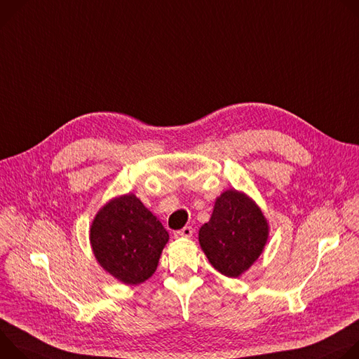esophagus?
<instances>
[{"instance_id": "obj_1", "label": "esophagus", "mask_w": 359, "mask_h": 359, "mask_svg": "<svg viewBox=\"0 0 359 359\" xmlns=\"http://www.w3.org/2000/svg\"><path fill=\"white\" fill-rule=\"evenodd\" d=\"M192 228L191 226H184L182 229H180V231H175L174 232V236L175 238H189V236H192Z\"/></svg>"}]
</instances>
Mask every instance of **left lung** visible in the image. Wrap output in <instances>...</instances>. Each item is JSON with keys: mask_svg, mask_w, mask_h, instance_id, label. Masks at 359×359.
<instances>
[{"mask_svg": "<svg viewBox=\"0 0 359 359\" xmlns=\"http://www.w3.org/2000/svg\"><path fill=\"white\" fill-rule=\"evenodd\" d=\"M268 236L269 224L258 204L245 192L229 188L217 196L198 241L218 272L238 278L257 262Z\"/></svg>", "mask_w": 359, "mask_h": 359, "instance_id": "left-lung-1", "label": "left lung"}]
</instances>
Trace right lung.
I'll list each match as a JSON object with an SVG mask.
<instances>
[{
  "label": "right lung",
  "mask_w": 359,
  "mask_h": 359,
  "mask_svg": "<svg viewBox=\"0 0 359 359\" xmlns=\"http://www.w3.org/2000/svg\"><path fill=\"white\" fill-rule=\"evenodd\" d=\"M168 240V231L134 194L115 196L104 204L90 228L97 262L126 285L148 280Z\"/></svg>",
  "instance_id": "obj_1"
}]
</instances>
